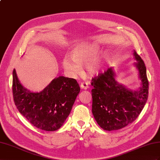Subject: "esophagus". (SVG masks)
<instances>
[{
	"instance_id": "obj_1",
	"label": "esophagus",
	"mask_w": 160,
	"mask_h": 160,
	"mask_svg": "<svg viewBox=\"0 0 160 160\" xmlns=\"http://www.w3.org/2000/svg\"><path fill=\"white\" fill-rule=\"evenodd\" d=\"M80 87L83 89H87L88 88V84L87 82H82L80 84Z\"/></svg>"
}]
</instances>
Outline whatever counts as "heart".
<instances>
[{"instance_id": "b5f03b06", "label": "heart", "mask_w": 160, "mask_h": 160, "mask_svg": "<svg viewBox=\"0 0 160 160\" xmlns=\"http://www.w3.org/2000/svg\"><path fill=\"white\" fill-rule=\"evenodd\" d=\"M99 47L95 44L82 43L73 47L70 52V58L65 57L62 64L64 69L69 75L76 76L80 72V67L86 65L88 74L95 76L101 68L97 61H92L99 52Z\"/></svg>"}]
</instances>
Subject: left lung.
I'll use <instances>...</instances> for the list:
<instances>
[{"label":"left lung","instance_id":"left-lung-1","mask_svg":"<svg viewBox=\"0 0 160 160\" xmlns=\"http://www.w3.org/2000/svg\"><path fill=\"white\" fill-rule=\"evenodd\" d=\"M134 55L142 81L139 91H132L118 84L112 68L92 79V112L103 130H119L132 123L140 115L148 99L149 81L145 65L136 52Z\"/></svg>","mask_w":160,"mask_h":160}]
</instances>
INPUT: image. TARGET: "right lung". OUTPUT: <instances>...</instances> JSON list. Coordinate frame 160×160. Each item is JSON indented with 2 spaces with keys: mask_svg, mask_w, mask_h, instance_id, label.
<instances>
[{
  "mask_svg": "<svg viewBox=\"0 0 160 160\" xmlns=\"http://www.w3.org/2000/svg\"><path fill=\"white\" fill-rule=\"evenodd\" d=\"M80 91L75 79L59 76L42 91L31 92L23 87L15 70L13 71L12 91L15 105L32 125L45 131L61 128L70 113Z\"/></svg>",
  "mask_w": 160,
  "mask_h": 160,
  "instance_id": "obj_1",
  "label": "right lung"
}]
</instances>
